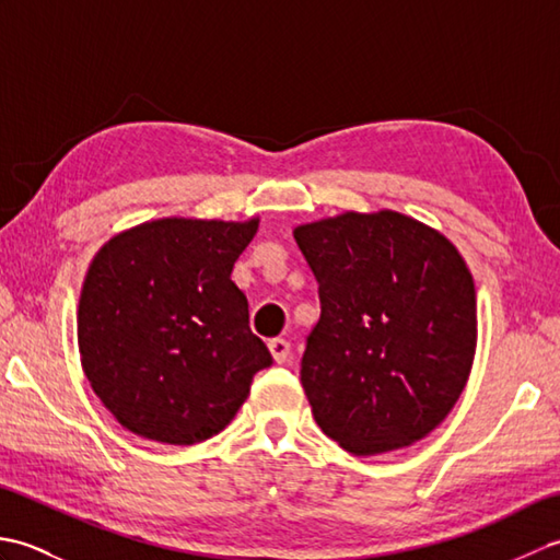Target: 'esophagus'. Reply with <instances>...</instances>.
<instances>
[{"instance_id": "obj_1", "label": "esophagus", "mask_w": 560, "mask_h": 560, "mask_svg": "<svg viewBox=\"0 0 560 560\" xmlns=\"http://www.w3.org/2000/svg\"><path fill=\"white\" fill-rule=\"evenodd\" d=\"M269 351H271L273 361H277V363H289V359H291V341L289 339H281V337H273V339H269Z\"/></svg>"}]
</instances>
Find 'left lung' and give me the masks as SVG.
I'll return each instance as SVG.
<instances>
[{
	"mask_svg": "<svg viewBox=\"0 0 560 560\" xmlns=\"http://www.w3.org/2000/svg\"><path fill=\"white\" fill-rule=\"evenodd\" d=\"M293 237L319 293L301 361L317 425L361 457L431 433L477 349V291L455 245L397 211H349Z\"/></svg>",
	"mask_w": 560,
	"mask_h": 560,
	"instance_id": "8db88e82",
	"label": "left lung"
}]
</instances>
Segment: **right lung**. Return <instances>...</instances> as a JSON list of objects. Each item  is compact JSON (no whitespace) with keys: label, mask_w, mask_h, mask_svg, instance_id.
<instances>
[{"label":"right lung","mask_w":560,"mask_h":560,"mask_svg":"<svg viewBox=\"0 0 560 560\" xmlns=\"http://www.w3.org/2000/svg\"><path fill=\"white\" fill-rule=\"evenodd\" d=\"M255 233L257 219H161L93 257L79 301L81 365L127 431L201 443L231 423L255 373L271 365L231 281Z\"/></svg>","instance_id":"add662e5"}]
</instances>
